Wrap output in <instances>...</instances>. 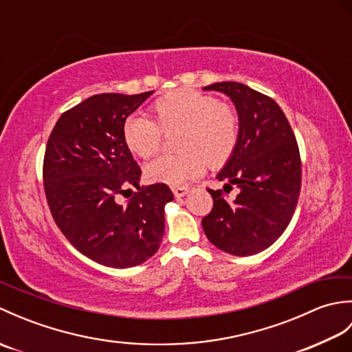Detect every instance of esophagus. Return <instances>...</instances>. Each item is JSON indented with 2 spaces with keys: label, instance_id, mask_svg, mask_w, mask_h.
<instances>
[{
  "label": "esophagus",
  "instance_id": "obj_1",
  "mask_svg": "<svg viewBox=\"0 0 352 352\" xmlns=\"http://www.w3.org/2000/svg\"><path fill=\"white\" fill-rule=\"evenodd\" d=\"M172 192H174L175 198H182L189 192V188L188 186H172Z\"/></svg>",
  "mask_w": 352,
  "mask_h": 352
}]
</instances>
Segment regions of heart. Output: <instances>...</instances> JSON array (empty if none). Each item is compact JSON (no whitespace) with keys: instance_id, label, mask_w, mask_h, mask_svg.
Masks as SVG:
<instances>
[{"instance_id":"heart-1","label":"heart","mask_w":352,"mask_h":352,"mask_svg":"<svg viewBox=\"0 0 352 352\" xmlns=\"http://www.w3.org/2000/svg\"><path fill=\"white\" fill-rule=\"evenodd\" d=\"M153 119L130 118L124 140L133 154L149 159L159 153L163 134L178 131L175 145L182 153L157 157L145 166L153 183L180 186L199 177L208 164L221 168L234 154L241 139V118L230 102L213 95L178 89L151 106Z\"/></svg>"}]
</instances>
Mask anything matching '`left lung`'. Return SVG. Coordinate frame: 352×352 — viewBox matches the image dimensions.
Returning <instances> with one entry per match:
<instances>
[{
  "mask_svg": "<svg viewBox=\"0 0 352 352\" xmlns=\"http://www.w3.org/2000/svg\"><path fill=\"white\" fill-rule=\"evenodd\" d=\"M228 95L241 118V139L218 174L223 190L239 189L234 199L207 189L212 212L203 228L216 248L233 256H252L269 248L295 213L301 190V157L295 134L278 104L237 81L206 86ZM228 193V192H227Z\"/></svg>",
  "mask_w": 352,
  "mask_h": 352,
  "instance_id": "left-lung-1",
  "label": "left lung"
}]
</instances>
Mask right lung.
Instances as JSON below:
<instances>
[{
    "mask_svg": "<svg viewBox=\"0 0 352 352\" xmlns=\"http://www.w3.org/2000/svg\"><path fill=\"white\" fill-rule=\"evenodd\" d=\"M153 92L81 101L58 118L45 149L43 189L54 222L74 248L104 266L131 267L153 257L164 204L174 199L164 183L140 188L142 170L124 140L125 119ZM130 185L138 192L121 204Z\"/></svg>",
    "mask_w": 352,
    "mask_h": 352,
    "instance_id": "right-lung-1",
    "label": "right lung"
}]
</instances>
